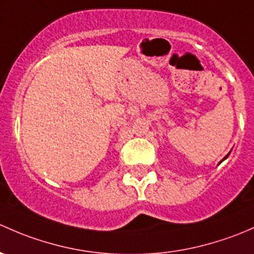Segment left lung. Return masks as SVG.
I'll list each match as a JSON object with an SVG mask.
<instances>
[{"label": "left lung", "mask_w": 254, "mask_h": 254, "mask_svg": "<svg viewBox=\"0 0 254 254\" xmlns=\"http://www.w3.org/2000/svg\"><path fill=\"white\" fill-rule=\"evenodd\" d=\"M229 155H230V153H229V154H227V155H226V156H225V158H224V159H223V160H221V161H224V160H225V159H227V156H229ZM221 161H220V163H221ZM220 163H219V164H220Z\"/></svg>", "instance_id": "obj_1"}]
</instances>
